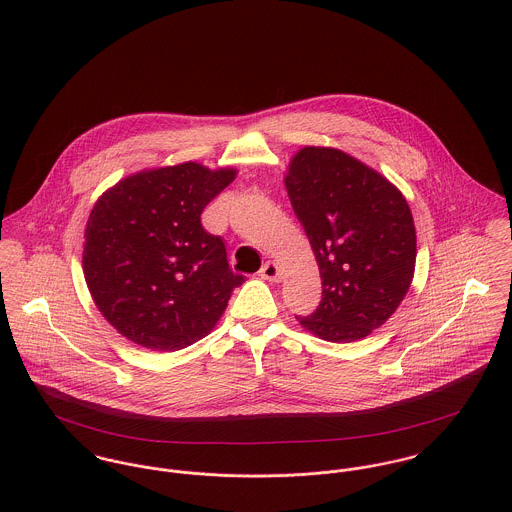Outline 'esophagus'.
I'll list each match as a JSON object with an SVG mask.
<instances>
[{"label":"esophagus","instance_id":"esophagus-1","mask_svg":"<svg viewBox=\"0 0 512 512\" xmlns=\"http://www.w3.org/2000/svg\"><path fill=\"white\" fill-rule=\"evenodd\" d=\"M260 276L268 282H280L282 280V272H280V266L276 262H266L260 270Z\"/></svg>","mask_w":512,"mask_h":512}]
</instances>
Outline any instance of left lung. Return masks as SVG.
I'll use <instances>...</instances> for the list:
<instances>
[{
    "mask_svg": "<svg viewBox=\"0 0 512 512\" xmlns=\"http://www.w3.org/2000/svg\"><path fill=\"white\" fill-rule=\"evenodd\" d=\"M293 213L313 248L323 297L297 317L331 343L368 337L398 309L416 268V226L384 175L335 147H301L284 177Z\"/></svg>",
    "mask_w": 512,
    "mask_h": 512,
    "instance_id": "obj_1",
    "label": "left lung"
}]
</instances>
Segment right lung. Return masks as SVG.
Masks as SVG:
<instances>
[{
	"mask_svg": "<svg viewBox=\"0 0 512 512\" xmlns=\"http://www.w3.org/2000/svg\"><path fill=\"white\" fill-rule=\"evenodd\" d=\"M236 177L197 161L144 169L96 201L82 270L104 319L132 343L179 351L207 337L244 278L232 274L203 209Z\"/></svg>",
	"mask_w": 512,
	"mask_h": 512,
	"instance_id": "obj_1",
	"label": "right lung"
}]
</instances>
